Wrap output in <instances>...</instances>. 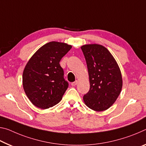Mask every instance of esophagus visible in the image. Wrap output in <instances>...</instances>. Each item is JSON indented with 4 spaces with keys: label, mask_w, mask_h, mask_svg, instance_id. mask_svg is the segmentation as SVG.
Here are the masks:
<instances>
[{
    "label": "esophagus",
    "mask_w": 146,
    "mask_h": 146,
    "mask_svg": "<svg viewBox=\"0 0 146 146\" xmlns=\"http://www.w3.org/2000/svg\"><path fill=\"white\" fill-rule=\"evenodd\" d=\"M77 83H78L77 80H75V82H73L71 83V86H76V85L77 84Z\"/></svg>",
    "instance_id": "obj_1"
}]
</instances>
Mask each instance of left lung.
<instances>
[{
    "label": "left lung",
    "instance_id": "8db88e82",
    "mask_svg": "<svg viewBox=\"0 0 146 146\" xmlns=\"http://www.w3.org/2000/svg\"><path fill=\"white\" fill-rule=\"evenodd\" d=\"M89 74L90 90L83 97L88 107L105 110L118 98L122 88L121 71L107 48L98 44L81 47Z\"/></svg>",
    "mask_w": 146,
    "mask_h": 146
}]
</instances>
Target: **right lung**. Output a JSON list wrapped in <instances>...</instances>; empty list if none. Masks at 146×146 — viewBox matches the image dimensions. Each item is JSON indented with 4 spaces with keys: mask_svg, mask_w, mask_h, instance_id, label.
Instances as JSON below:
<instances>
[{
    "mask_svg": "<svg viewBox=\"0 0 146 146\" xmlns=\"http://www.w3.org/2000/svg\"><path fill=\"white\" fill-rule=\"evenodd\" d=\"M71 47L51 41L39 48L28 62L23 73V86L34 106L46 109L61 101L69 84L60 62Z\"/></svg>",
    "mask_w": 146,
    "mask_h": 146,
    "instance_id": "1",
    "label": "right lung"
}]
</instances>
